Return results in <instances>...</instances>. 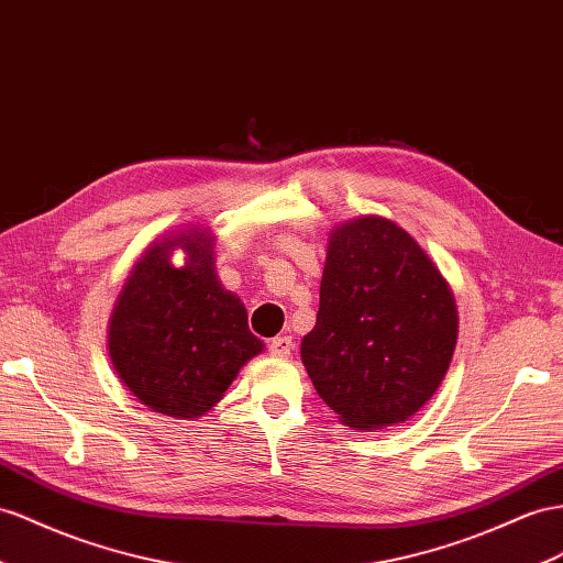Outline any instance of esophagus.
Wrapping results in <instances>:
<instances>
[{"instance_id": "obj_1", "label": "esophagus", "mask_w": 563, "mask_h": 563, "mask_svg": "<svg viewBox=\"0 0 563 563\" xmlns=\"http://www.w3.org/2000/svg\"><path fill=\"white\" fill-rule=\"evenodd\" d=\"M268 350H271V354H273V356H280V358H285V356H290V354H292V350H295V342H292V338H290V335L273 338V340H271V344H268Z\"/></svg>"}]
</instances>
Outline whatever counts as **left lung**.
<instances>
[{
	"label": "left lung",
	"instance_id": "obj_1",
	"mask_svg": "<svg viewBox=\"0 0 563 563\" xmlns=\"http://www.w3.org/2000/svg\"><path fill=\"white\" fill-rule=\"evenodd\" d=\"M459 313L450 283L405 228L378 213L330 230L316 325L301 340L316 393L340 423H405L452 364Z\"/></svg>",
	"mask_w": 563,
	"mask_h": 563
}]
</instances>
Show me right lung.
<instances>
[{
    "mask_svg": "<svg viewBox=\"0 0 563 563\" xmlns=\"http://www.w3.org/2000/svg\"><path fill=\"white\" fill-rule=\"evenodd\" d=\"M209 225L156 238L113 305L107 350L121 383L147 409L192 421L223 399L252 356L264 352L242 299L219 280ZM184 252V266L172 252Z\"/></svg>",
    "mask_w": 563,
    "mask_h": 563,
    "instance_id": "obj_1",
    "label": "right lung"
}]
</instances>
